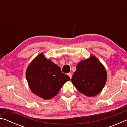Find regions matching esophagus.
I'll return each mask as SVG.
<instances>
[{
    "mask_svg": "<svg viewBox=\"0 0 127 127\" xmlns=\"http://www.w3.org/2000/svg\"><path fill=\"white\" fill-rule=\"evenodd\" d=\"M68 75L69 76V77H70V78L71 79V78H72V74H71V73H68Z\"/></svg>",
    "mask_w": 127,
    "mask_h": 127,
    "instance_id": "1",
    "label": "esophagus"
}]
</instances>
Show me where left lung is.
Masks as SVG:
<instances>
[{
	"label": "left lung",
	"instance_id": "left-lung-1",
	"mask_svg": "<svg viewBox=\"0 0 127 127\" xmlns=\"http://www.w3.org/2000/svg\"><path fill=\"white\" fill-rule=\"evenodd\" d=\"M72 82L81 93L92 97L97 95L105 86L107 79L106 70L99 61L91 55L77 64Z\"/></svg>",
	"mask_w": 127,
	"mask_h": 127
}]
</instances>
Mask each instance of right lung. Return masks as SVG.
<instances>
[{"mask_svg": "<svg viewBox=\"0 0 127 127\" xmlns=\"http://www.w3.org/2000/svg\"><path fill=\"white\" fill-rule=\"evenodd\" d=\"M26 76L34 94L45 100L55 96L66 82L70 80L61 69L41 53L27 68Z\"/></svg>", "mask_w": 127, "mask_h": 127, "instance_id": "add662e5", "label": "right lung"}]
</instances>
